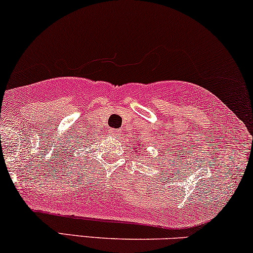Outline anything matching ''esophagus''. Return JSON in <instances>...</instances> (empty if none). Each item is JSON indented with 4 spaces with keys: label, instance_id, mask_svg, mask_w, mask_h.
<instances>
[{
    "label": "esophagus",
    "instance_id": "obj_1",
    "mask_svg": "<svg viewBox=\"0 0 253 253\" xmlns=\"http://www.w3.org/2000/svg\"><path fill=\"white\" fill-rule=\"evenodd\" d=\"M111 134L113 136H119L120 134H121V130H119V129H111Z\"/></svg>",
    "mask_w": 253,
    "mask_h": 253
}]
</instances>
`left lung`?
Here are the masks:
<instances>
[{
  "label": "left lung",
  "instance_id": "1",
  "mask_svg": "<svg viewBox=\"0 0 253 253\" xmlns=\"http://www.w3.org/2000/svg\"><path fill=\"white\" fill-rule=\"evenodd\" d=\"M139 146H141V143H139ZM135 149H137V148H135ZM140 149H141V148H140Z\"/></svg>",
  "mask_w": 253,
  "mask_h": 253
}]
</instances>
